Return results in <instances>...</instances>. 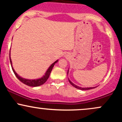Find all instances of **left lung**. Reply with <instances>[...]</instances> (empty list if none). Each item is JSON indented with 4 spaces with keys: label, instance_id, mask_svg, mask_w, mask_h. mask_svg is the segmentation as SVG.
Masks as SVG:
<instances>
[{
    "label": "left lung",
    "instance_id": "8db88e82",
    "mask_svg": "<svg viewBox=\"0 0 122 122\" xmlns=\"http://www.w3.org/2000/svg\"><path fill=\"white\" fill-rule=\"evenodd\" d=\"M69 81L70 83H71V84L73 85V86H74V87H75L76 88H77V89H81V90H88V89H92V88H95L94 87H90V88H81V87H80V86H77V85H76L75 84H74L73 82H72L71 81L69 80Z\"/></svg>",
    "mask_w": 122,
    "mask_h": 122
}]
</instances>
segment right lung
Segmentation results:
<instances>
[{"instance_id": "1", "label": "right lung", "mask_w": 122, "mask_h": 122, "mask_svg": "<svg viewBox=\"0 0 122 122\" xmlns=\"http://www.w3.org/2000/svg\"><path fill=\"white\" fill-rule=\"evenodd\" d=\"M10 61L12 69V71H13L15 75L16 76V77H17L18 79H19L21 82H23V83L25 84L28 85V86H40V85H41L43 84H44L45 82L48 79L49 77L50 73H51V71H52V69H53V66H54V64H55L56 63L57 61H58V60L56 61L55 62L53 63V64H52L51 65H50V66L49 67V69H47V72H46L45 75L43 77H42L41 79H37V80H27V79H23V78H22V77H21L19 76H18V74L15 72L14 69H13V68H12V62H11V58H10Z\"/></svg>"}]
</instances>
